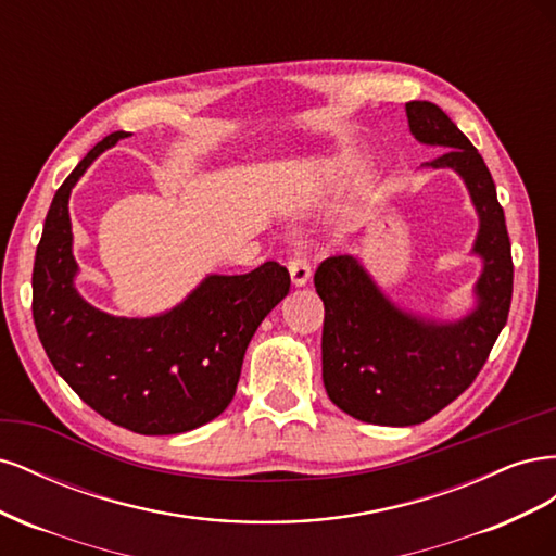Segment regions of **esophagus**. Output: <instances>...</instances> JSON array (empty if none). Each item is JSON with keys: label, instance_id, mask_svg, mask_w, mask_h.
I'll use <instances>...</instances> for the list:
<instances>
[{"label": "esophagus", "instance_id": "esophagus-1", "mask_svg": "<svg viewBox=\"0 0 556 556\" xmlns=\"http://www.w3.org/2000/svg\"><path fill=\"white\" fill-rule=\"evenodd\" d=\"M288 268H290V278L294 288H304V285L311 280V264L306 260L292 257L288 262Z\"/></svg>", "mask_w": 556, "mask_h": 556}]
</instances>
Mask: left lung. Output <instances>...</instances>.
Returning <instances> with one entry per match:
<instances>
[{"instance_id":"8db88e82","label":"left lung","mask_w":556,"mask_h":556,"mask_svg":"<svg viewBox=\"0 0 556 556\" xmlns=\"http://www.w3.org/2000/svg\"><path fill=\"white\" fill-rule=\"evenodd\" d=\"M406 115L419 143L443 148L425 169L454 172L466 185L478 215L470 255L482 268L470 308L441 317L401 306L359 255L319 264L315 290L325 304V390L343 413L382 427L419 425L457 399L506 327L513 296L506 217L484 160L435 104L408 102Z\"/></svg>"}]
</instances>
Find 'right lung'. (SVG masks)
<instances>
[{
    "label": "right lung",
    "mask_w": 556,
    "mask_h": 556,
    "mask_svg": "<svg viewBox=\"0 0 556 556\" xmlns=\"http://www.w3.org/2000/svg\"><path fill=\"white\" fill-rule=\"evenodd\" d=\"M127 137L109 134L55 192L31 274V313L48 359L92 410L134 433H185L231 403L248 343L288 296L290 274L278 262L243 276L208 274L180 304L155 315L92 306L76 288L70 197L92 162Z\"/></svg>",
    "instance_id": "obj_1"
}]
</instances>
